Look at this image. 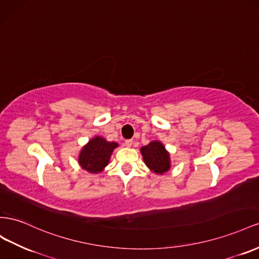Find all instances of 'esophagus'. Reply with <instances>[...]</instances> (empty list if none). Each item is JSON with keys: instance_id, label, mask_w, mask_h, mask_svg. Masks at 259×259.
<instances>
[{"instance_id": "obj_1", "label": "esophagus", "mask_w": 259, "mask_h": 259, "mask_svg": "<svg viewBox=\"0 0 259 259\" xmlns=\"http://www.w3.org/2000/svg\"><path fill=\"white\" fill-rule=\"evenodd\" d=\"M133 145V139H126V141H125V146L126 147H131Z\"/></svg>"}]
</instances>
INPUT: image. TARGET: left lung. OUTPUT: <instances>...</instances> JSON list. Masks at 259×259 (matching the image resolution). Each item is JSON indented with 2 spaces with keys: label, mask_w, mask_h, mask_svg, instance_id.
<instances>
[{
  "label": "left lung",
  "mask_w": 259,
  "mask_h": 259,
  "mask_svg": "<svg viewBox=\"0 0 259 259\" xmlns=\"http://www.w3.org/2000/svg\"><path fill=\"white\" fill-rule=\"evenodd\" d=\"M146 165L153 172L163 174L170 169L169 153L160 142H151L141 149Z\"/></svg>",
  "instance_id": "obj_1"
}]
</instances>
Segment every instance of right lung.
<instances>
[{
    "mask_svg": "<svg viewBox=\"0 0 259 259\" xmlns=\"http://www.w3.org/2000/svg\"><path fill=\"white\" fill-rule=\"evenodd\" d=\"M116 147V143H110L104 138L97 136L81 149L78 163L82 169L90 173H99L109 163L110 157Z\"/></svg>",
    "mask_w": 259,
    "mask_h": 259,
    "instance_id": "obj_1",
    "label": "right lung"
}]
</instances>
